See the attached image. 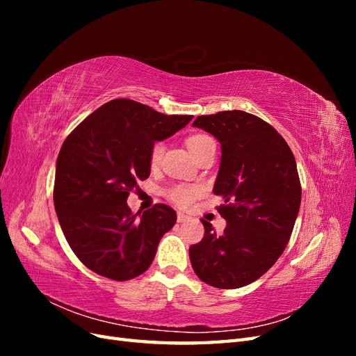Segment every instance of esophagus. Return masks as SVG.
I'll list each match as a JSON object with an SVG mask.
<instances>
[{
  "mask_svg": "<svg viewBox=\"0 0 356 356\" xmlns=\"http://www.w3.org/2000/svg\"><path fill=\"white\" fill-rule=\"evenodd\" d=\"M188 220H190L188 215H186L184 212H178V215H177V221H178V222H186V221H188Z\"/></svg>",
  "mask_w": 356,
  "mask_h": 356,
  "instance_id": "esophagus-1",
  "label": "esophagus"
}]
</instances>
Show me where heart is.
<instances>
[{
	"label": "heart",
	"mask_w": 356,
	"mask_h": 356,
	"mask_svg": "<svg viewBox=\"0 0 356 356\" xmlns=\"http://www.w3.org/2000/svg\"><path fill=\"white\" fill-rule=\"evenodd\" d=\"M208 139H211L209 136L207 135H193L187 139V147L191 152V154H195L199 147L207 143ZM163 149H165V145L163 143H156L153 147H152V152H149V163H152L153 166L159 165V161L161 159V156H163ZM197 195V190L195 187H190V186H177V187H172L169 191H168V197L170 202H174L177 207L179 208H187L188 204L195 200Z\"/></svg>",
	"instance_id": "1"
}]
</instances>
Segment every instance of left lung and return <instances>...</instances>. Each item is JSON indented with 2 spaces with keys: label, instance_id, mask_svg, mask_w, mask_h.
<instances>
[{
  "label": "left lung",
  "instance_id": "1",
  "mask_svg": "<svg viewBox=\"0 0 356 356\" xmlns=\"http://www.w3.org/2000/svg\"><path fill=\"white\" fill-rule=\"evenodd\" d=\"M193 126L221 144L213 195L224 199L218 212L227 227L217 234L202 220L204 236L190 246V261L204 284L241 288L276 263L293 233L301 202L296 159L276 129L250 113L199 115Z\"/></svg>",
  "mask_w": 356,
  "mask_h": 356
}]
</instances>
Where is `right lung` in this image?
Returning a JSON list of instances; mask_svg holds the SVG:
<instances>
[{
	"label": "right lung",
	"mask_w": 356,
	"mask_h": 356,
	"mask_svg": "<svg viewBox=\"0 0 356 356\" xmlns=\"http://www.w3.org/2000/svg\"><path fill=\"white\" fill-rule=\"evenodd\" d=\"M193 115H166L132 99H113L74 129L58 161L53 200L60 229L79 260L113 281H129L153 263L177 212L157 203L143 213L129 193L149 177L156 141L177 134Z\"/></svg>",
	"instance_id": "add662e5"
}]
</instances>
